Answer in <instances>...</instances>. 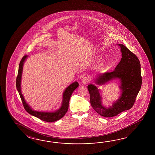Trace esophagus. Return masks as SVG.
<instances>
[{
	"label": "esophagus",
	"instance_id": "esophagus-1",
	"mask_svg": "<svg viewBox=\"0 0 155 155\" xmlns=\"http://www.w3.org/2000/svg\"><path fill=\"white\" fill-rule=\"evenodd\" d=\"M81 82L84 85L87 84L89 82V79L87 78V76H84L82 78V80H81Z\"/></svg>",
	"mask_w": 155,
	"mask_h": 155
}]
</instances>
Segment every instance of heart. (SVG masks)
I'll list each match as a JSON object with an SVG mask.
<instances>
[{
    "label": "heart",
    "mask_w": 155,
    "mask_h": 155,
    "mask_svg": "<svg viewBox=\"0 0 155 155\" xmlns=\"http://www.w3.org/2000/svg\"><path fill=\"white\" fill-rule=\"evenodd\" d=\"M98 58H99L98 55H93L92 56L90 57V58H89V61H90V62L93 61H94V60L97 59ZM102 65H103V63H101L100 64V66H101Z\"/></svg>",
    "instance_id": "1"
}]
</instances>
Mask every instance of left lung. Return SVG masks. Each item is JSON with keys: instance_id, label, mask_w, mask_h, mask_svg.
<instances>
[{"instance_id": "1", "label": "left lung", "mask_w": 155, "mask_h": 155, "mask_svg": "<svg viewBox=\"0 0 155 155\" xmlns=\"http://www.w3.org/2000/svg\"><path fill=\"white\" fill-rule=\"evenodd\" d=\"M117 45L120 48L122 58L115 70L96 76L94 81L97 86L93 84L87 86L92 108L99 115L105 117L115 116L131 109L141 87V65L138 58L124 45ZM115 79H119L120 82L119 88L121 94L112 106L107 108L102 104V97L98 87Z\"/></svg>"}]
</instances>
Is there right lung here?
Returning <instances> with one entry per match:
<instances>
[{"mask_svg":"<svg viewBox=\"0 0 155 155\" xmlns=\"http://www.w3.org/2000/svg\"><path fill=\"white\" fill-rule=\"evenodd\" d=\"M28 55H25L21 60L19 66L18 76L16 80V86H17V90L19 94L24 109L27 112H28L30 115L38 117L43 121H46V122H55L57 120H59L60 119H61L68 111L70 97L72 95L73 92H74V91L79 86V83L77 81H75L72 84H71L69 86H68L64 90V91L63 92L62 104L58 110L53 112L35 111L33 110L30 106L28 104V103L26 102L22 94L21 90V81L24 64L26 61V60L28 59Z\"/></svg>","mask_w":155,"mask_h":155,"instance_id":"add662e5","label":"right lung"}]
</instances>
